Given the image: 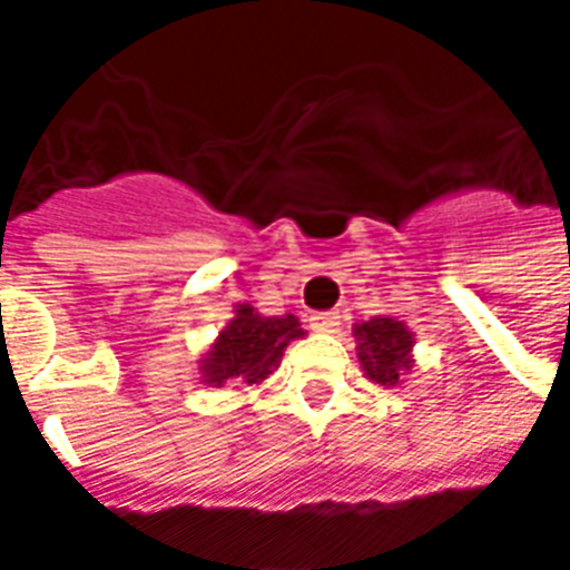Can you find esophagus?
Instances as JSON below:
<instances>
[{"label":"esophagus","instance_id":"1","mask_svg":"<svg viewBox=\"0 0 570 570\" xmlns=\"http://www.w3.org/2000/svg\"><path fill=\"white\" fill-rule=\"evenodd\" d=\"M311 328L316 331V334H334V331L340 328V316L337 313H313L311 316Z\"/></svg>","mask_w":570,"mask_h":570}]
</instances>
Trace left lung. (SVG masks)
Listing matches in <instances>:
<instances>
[{"label": "left lung", "mask_w": 570, "mask_h": 570, "mask_svg": "<svg viewBox=\"0 0 570 570\" xmlns=\"http://www.w3.org/2000/svg\"><path fill=\"white\" fill-rule=\"evenodd\" d=\"M357 343V361L364 375L384 387H399L402 375L414 366V331L396 316H373L352 328Z\"/></svg>", "instance_id": "left-lung-1"}]
</instances>
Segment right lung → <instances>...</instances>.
<instances>
[{
    "label": "right lung",
    "instance_id": "right-lung-1",
    "mask_svg": "<svg viewBox=\"0 0 570 570\" xmlns=\"http://www.w3.org/2000/svg\"><path fill=\"white\" fill-rule=\"evenodd\" d=\"M302 337V322L293 313L263 316L250 304H236L233 320L218 331V337L197 361V373L209 387H224V384L250 387L275 373L286 346Z\"/></svg>",
    "mask_w": 570,
    "mask_h": 570
}]
</instances>
